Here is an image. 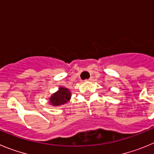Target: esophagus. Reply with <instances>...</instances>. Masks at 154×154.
<instances>
[{
  "label": "esophagus",
  "instance_id": "1",
  "mask_svg": "<svg viewBox=\"0 0 154 154\" xmlns=\"http://www.w3.org/2000/svg\"><path fill=\"white\" fill-rule=\"evenodd\" d=\"M92 80H93V77H90V78H89V79H88V81H89V82H92Z\"/></svg>",
  "mask_w": 154,
  "mask_h": 154
}]
</instances>
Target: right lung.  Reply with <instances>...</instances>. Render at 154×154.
I'll return each instance as SVG.
<instances>
[{
	"label": "right lung",
	"mask_w": 154,
	"mask_h": 154,
	"mask_svg": "<svg viewBox=\"0 0 154 154\" xmlns=\"http://www.w3.org/2000/svg\"><path fill=\"white\" fill-rule=\"evenodd\" d=\"M72 97V92L65 87L60 86L58 90L49 97V104L52 106H60L69 101Z\"/></svg>",
	"instance_id": "add662e5"
}]
</instances>
